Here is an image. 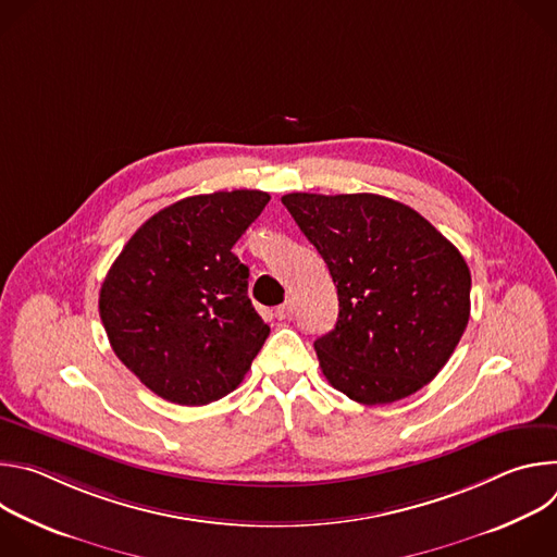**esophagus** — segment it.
<instances>
[{
  "label": "esophagus",
  "mask_w": 557,
  "mask_h": 557,
  "mask_svg": "<svg viewBox=\"0 0 557 557\" xmlns=\"http://www.w3.org/2000/svg\"><path fill=\"white\" fill-rule=\"evenodd\" d=\"M290 314H293V301H284L282 306L275 308V317H277V320H288Z\"/></svg>",
  "instance_id": "esophagus-1"
}]
</instances>
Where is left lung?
<instances>
[{"instance_id": "1", "label": "left lung", "mask_w": 557, "mask_h": 557, "mask_svg": "<svg viewBox=\"0 0 557 557\" xmlns=\"http://www.w3.org/2000/svg\"><path fill=\"white\" fill-rule=\"evenodd\" d=\"M284 207L324 258L339 317L314 339L333 387L363 406L430 383L469 322L460 251L412 207L376 194H286Z\"/></svg>"}]
</instances>
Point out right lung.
<instances>
[{
    "label": "right lung",
    "mask_w": 557,
    "mask_h": 557,
    "mask_svg": "<svg viewBox=\"0 0 557 557\" xmlns=\"http://www.w3.org/2000/svg\"><path fill=\"white\" fill-rule=\"evenodd\" d=\"M271 196L215 191L153 213L110 267L99 314L116 357L153 394L207 406L233 392L271 329L233 256Z\"/></svg>",
    "instance_id": "1"
}]
</instances>
